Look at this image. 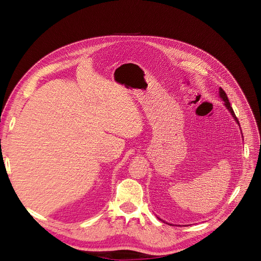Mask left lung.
Wrapping results in <instances>:
<instances>
[{"label": "left lung", "mask_w": 261, "mask_h": 261, "mask_svg": "<svg viewBox=\"0 0 261 261\" xmlns=\"http://www.w3.org/2000/svg\"><path fill=\"white\" fill-rule=\"evenodd\" d=\"M219 93H220V97H221V99H222V100L224 101V105H225L226 109L228 110V111L231 112L232 116L234 117V120H235L236 122H238V124L240 125V123H239V120H238V118H236V116H235V113H234L233 109H232V107H231V105H230V101H228V98H227V96H226L225 91H224L222 88H220V90H219Z\"/></svg>", "instance_id": "obj_1"}]
</instances>
